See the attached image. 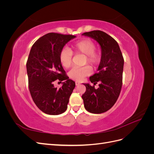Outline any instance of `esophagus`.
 Here are the masks:
<instances>
[{
	"label": "esophagus",
	"instance_id": "1",
	"mask_svg": "<svg viewBox=\"0 0 154 154\" xmlns=\"http://www.w3.org/2000/svg\"><path fill=\"white\" fill-rule=\"evenodd\" d=\"M75 84H76V86H78V85H80V82H75Z\"/></svg>",
	"mask_w": 154,
	"mask_h": 154
}]
</instances>
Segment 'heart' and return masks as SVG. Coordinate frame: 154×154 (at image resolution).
Instances as JSON below:
<instances>
[{"label": "heart", "instance_id": "obj_1", "mask_svg": "<svg viewBox=\"0 0 154 154\" xmlns=\"http://www.w3.org/2000/svg\"><path fill=\"white\" fill-rule=\"evenodd\" d=\"M96 45L91 40L85 39L72 45L71 48L63 49L59 54V60L64 68H69L72 63V53L85 55L83 63H89L92 66L98 64L100 60V54L95 51ZM91 69L86 66L80 68H73L68 73L69 77L77 82L82 81L85 77L91 74Z\"/></svg>", "mask_w": 154, "mask_h": 154}]
</instances>
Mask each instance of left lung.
<instances>
[{"mask_svg": "<svg viewBox=\"0 0 154 154\" xmlns=\"http://www.w3.org/2000/svg\"><path fill=\"white\" fill-rule=\"evenodd\" d=\"M82 35L95 40L100 45L101 56L97 72L89 79L99 87L84 83L86 91L82 95L85 109L91 113L101 114L115 104L122 87L124 59L119 46L112 37L101 31L86 32Z\"/></svg>", "mask_w": 154, "mask_h": 154, "instance_id": "1", "label": "left lung"}]
</instances>
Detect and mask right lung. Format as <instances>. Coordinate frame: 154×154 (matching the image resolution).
Wrapping results in <instances>:
<instances>
[{"mask_svg":"<svg viewBox=\"0 0 154 154\" xmlns=\"http://www.w3.org/2000/svg\"><path fill=\"white\" fill-rule=\"evenodd\" d=\"M75 37L50 32L37 40L31 49L26 63L29 89L37 107L47 114L63 113L75 87L59 60L60 51ZM57 79L64 82L60 89L53 84Z\"/></svg>","mask_w":154,"mask_h":154,"instance_id":"obj_1","label":"right lung"}]
</instances>
